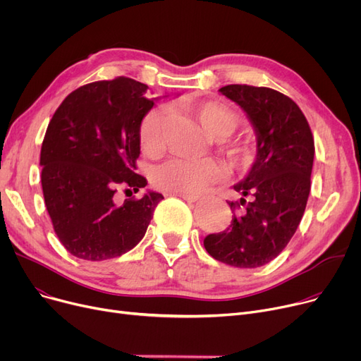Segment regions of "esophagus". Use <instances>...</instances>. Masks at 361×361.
<instances>
[{
  "mask_svg": "<svg viewBox=\"0 0 361 361\" xmlns=\"http://www.w3.org/2000/svg\"><path fill=\"white\" fill-rule=\"evenodd\" d=\"M169 196H178V197H181L183 200H185V202H190V203H195V202H197V200H199V197H197V196H190V195H169Z\"/></svg>",
  "mask_w": 361,
  "mask_h": 361,
  "instance_id": "34e87169",
  "label": "esophagus"
}]
</instances>
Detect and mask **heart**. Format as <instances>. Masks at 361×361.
<instances>
[{"label": "heart", "instance_id": "heart-1", "mask_svg": "<svg viewBox=\"0 0 361 361\" xmlns=\"http://www.w3.org/2000/svg\"><path fill=\"white\" fill-rule=\"evenodd\" d=\"M185 111L206 133L215 140H222L231 136L238 127L240 118L226 105L216 101H199L185 105ZM166 120L164 108L150 109L143 117L139 128V142L142 149L149 154H155L161 147L162 130ZM233 166L243 169L252 161V152L245 145H234L226 152ZM222 174L221 168L212 161L188 162L171 161L154 174V184L169 195H190L196 196L207 190Z\"/></svg>", "mask_w": 361, "mask_h": 361}]
</instances>
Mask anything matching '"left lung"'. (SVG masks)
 Returning a JSON list of instances; mask_svg holds the SVG:
<instances>
[{
	"instance_id": "obj_1",
	"label": "left lung",
	"mask_w": 361,
	"mask_h": 361,
	"mask_svg": "<svg viewBox=\"0 0 361 361\" xmlns=\"http://www.w3.org/2000/svg\"><path fill=\"white\" fill-rule=\"evenodd\" d=\"M247 116L256 135V157L234 185L243 197L226 230L206 235L204 249L235 268H259L290 243L305 214L314 158L309 123L298 105L269 87L228 85L219 89Z\"/></svg>"
}]
</instances>
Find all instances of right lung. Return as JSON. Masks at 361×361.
Returning <instances> with one entry per match:
<instances>
[{
    "label": "right lung",
    "instance_id": "1",
    "mask_svg": "<svg viewBox=\"0 0 361 361\" xmlns=\"http://www.w3.org/2000/svg\"><path fill=\"white\" fill-rule=\"evenodd\" d=\"M157 98L128 78L85 85L55 111L41 149L42 192L54 231L75 257L105 260L145 237L161 193L135 173L139 128Z\"/></svg>",
    "mask_w": 361,
    "mask_h": 361
}]
</instances>
